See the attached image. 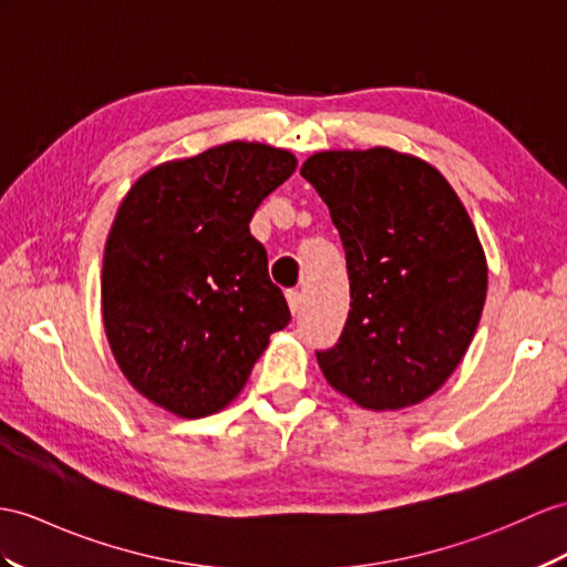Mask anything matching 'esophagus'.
Returning <instances> with one entry per match:
<instances>
[{
  "label": "esophagus",
  "mask_w": 567,
  "mask_h": 567,
  "mask_svg": "<svg viewBox=\"0 0 567 567\" xmlns=\"http://www.w3.org/2000/svg\"><path fill=\"white\" fill-rule=\"evenodd\" d=\"M286 300H288V308H291V312L298 315L300 308H302V293L300 291H288Z\"/></svg>",
  "instance_id": "1"
}]
</instances>
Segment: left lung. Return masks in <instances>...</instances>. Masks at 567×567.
<instances>
[{"mask_svg":"<svg viewBox=\"0 0 567 567\" xmlns=\"http://www.w3.org/2000/svg\"><path fill=\"white\" fill-rule=\"evenodd\" d=\"M300 175L347 250L351 310L324 380L353 404L396 411L435 394L472 343L488 265L462 199L431 163L388 146L320 151Z\"/></svg>","mask_w":567,"mask_h":567,"instance_id":"obj_1","label":"left lung"}]
</instances>
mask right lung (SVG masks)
<instances>
[{"label":"right lung","instance_id":"right-lung-1","mask_svg":"<svg viewBox=\"0 0 567 567\" xmlns=\"http://www.w3.org/2000/svg\"><path fill=\"white\" fill-rule=\"evenodd\" d=\"M296 156L228 142L146 171L107 233L101 308L122 375L151 404L204 419L236 399L291 322L250 220Z\"/></svg>","mask_w":567,"mask_h":567}]
</instances>
